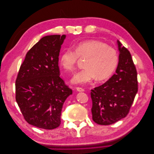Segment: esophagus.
<instances>
[{
    "label": "esophagus",
    "instance_id": "esophagus-1",
    "mask_svg": "<svg viewBox=\"0 0 154 154\" xmlns=\"http://www.w3.org/2000/svg\"><path fill=\"white\" fill-rule=\"evenodd\" d=\"M76 90H77L78 92H83V91H85L84 88H82V87H76Z\"/></svg>",
    "mask_w": 154,
    "mask_h": 154
}]
</instances>
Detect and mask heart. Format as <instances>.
Masks as SVG:
<instances>
[{
  "label": "heart",
  "mask_w": 154,
  "mask_h": 154,
  "mask_svg": "<svg viewBox=\"0 0 154 154\" xmlns=\"http://www.w3.org/2000/svg\"><path fill=\"white\" fill-rule=\"evenodd\" d=\"M79 58H86L85 69L74 74L72 82L86 84L96 78L104 80L111 76L119 62V54L114 48L97 40H90L78 44L75 50L69 48L61 55L60 63L67 71L75 68Z\"/></svg>",
  "instance_id": "heart-1"
}]
</instances>
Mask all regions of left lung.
<instances>
[{
    "label": "left lung",
    "instance_id": "1",
    "mask_svg": "<svg viewBox=\"0 0 154 154\" xmlns=\"http://www.w3.org/2000/svg\"><path fill=\"white\" fill-rule=\"evenodd\" d=\"M119 63L116 74L91 90L92 119L101 125L118 122L128 114L138 91L137 74L129 51L118 40Z\"/></svg>",
    "mask_w": 154,
    "mask_h": 154
}]
</instances>
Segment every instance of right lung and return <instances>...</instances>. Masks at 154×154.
I'll return each instance as SVG.
<instances>
[{"instance_id": "add662e5", "label": "right lung", "mask_w": 154, "mask_h": 154, "mask_svg": "<svg viewBox=\"0 0 154 154\" xmlns=\"http://www.w3.org/2000/svg\"><path fill=\"white\" fill-rule=\"evenodd\" d=\"M66 36L42 38L27 53L15 81V98L24 119L40 128L59 127L64 101L72 94L60 77L58 57Z\"/></svg>"}]
</instances>
